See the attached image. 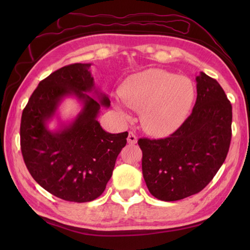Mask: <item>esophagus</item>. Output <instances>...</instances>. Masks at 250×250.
<instances>
[{"mask_svg": "<svg viewBox=\"0 0 250 250\" xmlns=\"http://www.w3.org/2000/svg\"><path fill=\"white\" fill-rule=\"evenodd\" d=\"M128 143L131 145H134L137 143V137L135 136V134L133 133V132H130L129 133V136H128Z\"/></svg>", "mask_w": 250, "mask_h": 250, "instance_id": "34e87169", "label": "esophagus"}]
</instances>
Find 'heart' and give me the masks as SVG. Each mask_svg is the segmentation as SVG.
I'll use <instances>...</instances> for the list:
<instances>
[{
    "instance_id": "obj_1",
    "label": "heart",
    "mask_w": 250,
    "mask_h": 250,
    "mask_svg": "<svg viewBox=\"0 0 250 250\" xmlns=\"http://www.w3.org/2000/svg\"><path fill=\"white\" fill-rule=\"evenodd\" d=\"M195 87L189 77L149 68L133 74L121 83L114 101L120 114L128 117L125 105L140 111L147 134L164 137L175 133L187 120L195 100Z\"/></svg>"
}]
</instances>
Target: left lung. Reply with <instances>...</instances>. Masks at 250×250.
<instances>
[{
    "instance_id": "1",
    "label": "left lung",
    "mask_w": 250,
    "mask_h": 250,
    "mask_svg": "<svg viewBox=\"0 0 250 250\" xmlns=\"http://www.w3.org/2000/svg\"><path fill=\"white\" fill-rule=\"evenodd\" d=\"M196 101L168 137L140 139L143 176L155 198L171 202L200 192L225 162L231 142L232 105L216 79L195 77Z\"/></svg>"
}]
</instances>
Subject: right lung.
I'll return each mask as SVG.
<instances>
[{
    "instance_id": "obj_1",
    "label": "right lung",
    "mask_w": 250,
    "mask_h": 250,
    "mask_svg": "<svg viewBox=\"0 0 250 250\" xmlns=\"http://www.w3.org/2000/svg\"><path fill=\"white\" fill-rule=\"evenodd\" d=\"M90 66L91 63L63 66L42 81L20 125L21 152L32 177L57 198L76 203L103 193L128 137V132L108 133L98 121L101 107H109L110 101L95 87ZM70 96L82 104V109L65 123L57 110ZM54 118L58 126L50 130L48 124Z\"/></svg>"
}]
</instances>
